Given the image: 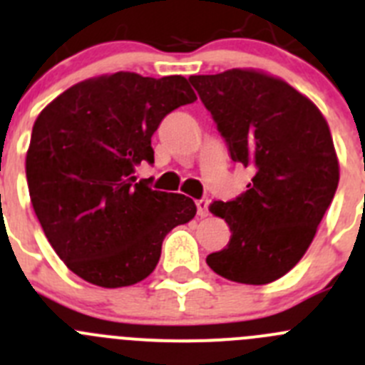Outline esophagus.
<instances>
[{
    "label": "esophagus",
    "instance_id": "1",
    "mask_svg": "<svg viewBox=\"0 0 365 365\" xmlns=\"http://www.w3.org/2000/svg\"><path fill=\"white\" fill-rule=\"evenodd\" d=\"M196 207H198L200 216H207V212H209V198L196 200Z\"/></svg>",
    "mask_w": 365,
    "mask_h": 365
}]
</instances>
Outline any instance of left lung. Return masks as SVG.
Returning <instances> with one entry per match:
<instances>
[{
  "label": "left lung",
  "instance_id": "left-lung-1",
  "mask_svg": "<svg viewBox=\"0 0 365 365\" xmlns=\"http://www.w3.org/2000/svg\"><path fill=\"white\" fill-rule=\"evenodd\" d=\"M232 162L252 173L247 190L215 202L229 244L207 256L220 277L238 284L278 280L305 255L338 187V160L327 121L291 85L232 68L190 76Z\"/></svg>",
  "mask_w": 365,
  "mask_h": 365
}]
</instances>
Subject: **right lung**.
<instances>
[{"instance_id": "right-lung-1", "label": "right lung", "mask_w": 365, "mask_h": 365, "mask_svg": "<svg viewBox=\"0 0 365 365\" xmlns=\"http://www.w3.org/2000/svg\"><path fill=\"white\" fill-rule=\"evenodd\" d=\"M196 101L183 76L116 72L81 81L47 105L27 153L31 202L56 255L83 280L125 287L154 271L163 238L195 218L183 195L136 182L154 163L163 118Z\"/></svg>"}]
</instances>
